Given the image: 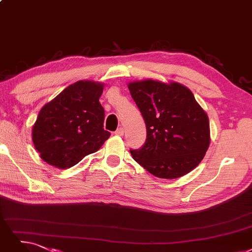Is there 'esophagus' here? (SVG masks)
<instances>
[{
  "mask_svg": "<svg viewBox=\"0 0 252 252\" xmlns=\"http://www.w3.org/2000/svg\"><path fill=\"white\" fill-rule=\"evenodd\" d=\"M116 135H119V136H122L124 134V128L123 127H120L116 130Z\"/></svg>",
  "mask_w": 252,
  "mask_h": 252,
  "instance_id": "obj_1",
  "label": "esophagus"
}]
</instances>
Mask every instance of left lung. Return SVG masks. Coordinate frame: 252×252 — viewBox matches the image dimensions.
I'll use <instances>...</instances> for the list:
<instances>
[{
	"mask_svg": "<svg viewBox=\"0 0 252 252\" xmlns=\"http://www.w3.org/2000/svg\"><path fill=\"white\" fill-rule=\"evenodd\" d=\"M128 89L147 127L145 145L133 159L160 179H177L194 169L210 146L207 113L182 84L136 80Z\"/></svg>",
	"mask_w": 252,
	"mask_h": 252,
	"instance_id": "obj_1",
	"label": "left lung"
}]
</instances>
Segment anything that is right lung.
Here are the masks:
<instances>
[{
    "mask_svg": "<svg viewBox=\"0 0 252 252\" xmlns=\"http://www.w3.org/2000/svg\"><path fill=\"white\" fill-rule=\"evenodd\" d=\"M103 87L93 80H78L40 109L32 139L46 163L61 169L71 167L97 152L109 137L99 102Z\"/></svg>",
    "mask_w": 252,
    "mask_h": 252,
    "instance_id": "obj_1",
    "label": "right lung"
}]
</instances>
